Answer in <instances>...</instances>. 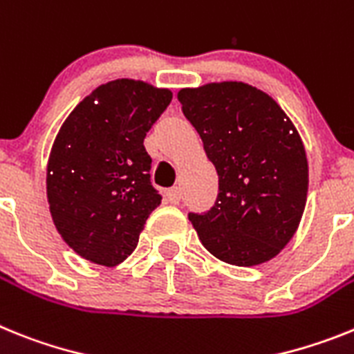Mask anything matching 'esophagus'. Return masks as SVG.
<instances>
[{"label": "esophagus", "mask_w": 354, "mask_h": 354, "mask_svg": "<svg viewBox=\"0 0 354 354\" xmlns=\"http://www.w3.org/2000/svg\"><path fill=\"white\" fill-rule=\"evenodd\" d=\"M181 199V190L180 187H173V189L167 190V201L173 203V205H178Z\"/></svg>", "instance_id": "1"}]
</instances>
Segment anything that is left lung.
Wrapping results in <instances>:
<instances>
[{
  "label": "left lung",
  "instance_id": "left-lung-1",
  "mask_svg": "<svg viewBox=\"0 0 354 354\" xmlns=\"http://www.w3.org/2000/svg\"><path fill=\"white\" fill-rule=\"evenodd\" d=\"M219 174V194L189 221L203 245L239 267L263 263L288 244L306 205L308 162L290 119L266 92L242 82L178 92Z\"/></svg>",
  "mask_w": 354,
  "mask_h": 354
}]
</instances>
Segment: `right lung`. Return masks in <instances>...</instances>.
<instances>
[{"label": "right lung", "mask_w": 354, "mask_h": 354, "mask_svg": "<svg viewBox=\"0 0 354 354\" xmlns=\"http://www.w3.org/2000/svg\"><path fill=\"white\" fill-rule=\"evenodd\" d=\"M171 100L167 88L115 80L85 97L58 131L46 176L49 212L85 260L124 262L162 201L144 139Z\"/></svg>", "instance_id": "obj_1"}]
</instances>
